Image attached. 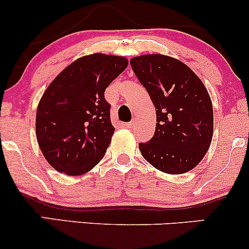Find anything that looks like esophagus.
Segmentation results:
<instances>
[{
  "instance_id": "34e87169",
  "label": "esophagus",
  "mask_w": 249,
  "mask_h": 249,
  "mask_svg": "<svg viewBox=\"0 0 249 249\" xmlns=\"http://www.w3.org/2000/svg\"><path fill=\"white\" fill-rule=\"evenodd\" d=\"M136 124H137V122H136V121H133V122L126 123V124H125V126H126L127 128H133L134 126H136Z\"/></svg>"
}]
</instances>
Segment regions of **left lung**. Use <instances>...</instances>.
Returning a JSON list of instances; mask_svg holds the SVG:
<instances>
[{
	"label": "left lung",
	"instance_id": "obj_1",
	"mask_svg": "<svg viewBox=\"0 0 249 249\" xmlns=\"http://www.w3.org/2000/svg\"><path fill=\"white\" fill-rule=\"evenodd\" d=\"M131 67L156 107V132L139 150L157 170L182 174L207 153L213 138V105L201 79L185 63L161 53L132 57Z\"/></svg>",
	"mask_w": 249,
	"mask_h": 249
}]
</instances>
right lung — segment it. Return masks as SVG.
I'll return each mask as SVG.
<instances>
[{"instance_id": "obj_1", "label": "right lung", "mask_w": 249, "mask_h": 249, "mask_svg": "<svg viewBox=\"0 0 249 249\" xmlns=\"http://www.w3.org/2000/svg\"><path fill=\"white\" fill-rule=\"evenodd\" d=\"M123 56L91 53L63 69L37 107L36 138L58 172L82 176L102 160L112 139L105 89L127 68Z\"/></svg>"}]
</instances>
